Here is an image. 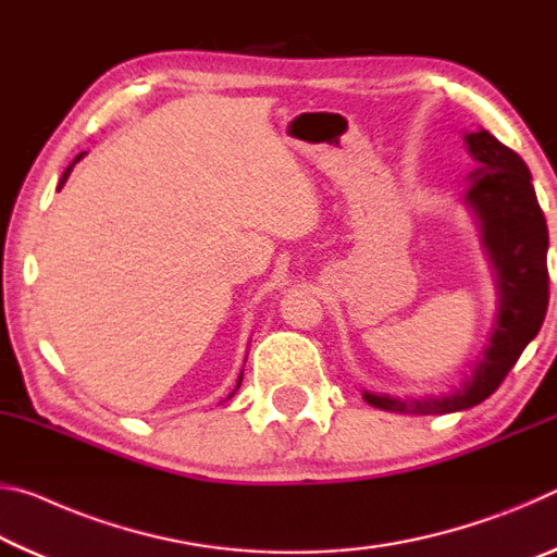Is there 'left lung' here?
<instances>
[{
    "mask_svg": "<svg viewBox=\"0 0 557 557\" xmlns=\"http://www.w3.org/2000/svg\"><path fill=\"white\" fill-rule=\"evenodd\" d=\"M465 147L479 166L465 178L461 203L474 215L492 265L494 322L469 363V373L449 391L405 398L363 391V400L385 412L447 414L474 408L502 385L523 348L541 332L548 309V225L535 199L531 172L513 149L484 127L465 132Z\"/></svg>",
    "mask_w": 557,
    "mask_h": 557,
    "instance_id": "left-lung-1",
    "label": "left lung"
}]
</instances>
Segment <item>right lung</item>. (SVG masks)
I'll return each mask as SVG.
<instances>
[{
  "instance_id": "add662e5",
  "label": "right lung",
  "mask_w": 557,
  "mask_h": 557,
  "mask_svg": "<svg viewBox=\"0 0 557 557\" xmlns=\"http://www.w3.org/2000/svg\"><path fill=\"white\" fill-rule=\"evenodd\" d=\"M86 154H88V152H81L78 157H75V159H73V162H71L69 166H65V172H63V176H61V182H59V186H55V188H59V191H61V188H63V184H65V182H69V176H71V172H73V166H75V164H78V162H81V159H83V157H86ZM240 381H243V371H240V375H238V383H235V388H233V393L228 395V398H233V395H235V391H238V388H240Z\"/></svg>"
}]
</instances>
